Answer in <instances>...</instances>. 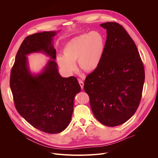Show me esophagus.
Returning a JSON list of instances; mask_svg holds the SVG:
<instances>
[{"label":"esophagus","instance_id":"1","mask_svg":"<svg viewBox=\"0 0 158 158\" xmlns=\"http://www.w3.org/2000/svg\"><path fill=\"white\" fill-rule=\"evenodd\" d=\"M78 81H79V84L81 85V89H83L84 88V82L82 80H81V79H78Z\"/></svg>","mask_w":158,"mask_h":158}]
</instances>
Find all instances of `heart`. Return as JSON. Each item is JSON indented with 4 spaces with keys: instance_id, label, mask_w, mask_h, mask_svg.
I'll return each instance as SVG.
<instances>
[{
    "instance_id": "1",
    "label": "heart",
    "mask_w": 158,
    "mask_h": 158,
    "mask_svg": "<svg viewBox=\"0 0 158 158\" xmlns=\"http://www.w3.org/2000/svg\"><path fill=\"white\" fill-rule=\"evenodd\" d=\"M105 40L102 34L93 31L78 35L67 42L63 48V56H59L57 63L67 73L76 70L75 62L81 70L91 73L99 67L104 52Z\"/></svg>"
}]
</instances>
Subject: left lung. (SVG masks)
Here are the masks:
<instances>
[{"mask_svg": "<svg viewBox=\"0 0 158 158\" xmlns=\"http://www.w3.org/2000/svg\"><path fill=\"white\" fill-rule=\"evenodd\" d=\"M107 30L102 60L89 74L84 89L98 121L114 127L129 120L141 99L144 68L138 48L125 29L108 22L101 24Z\"/></svg>", "mask_w": 158, "mask_h": 158, "instance_id": "1", "label": "left lung"}]
</instances>
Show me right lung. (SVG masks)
Instances as JSON below:
<instances>
[{
    "mask_svg": "<svg viewBox=\"0 0 158 158\" xmlns=\"http://www.w3.org/2000/svg\"><path fill=\"white\" fill-rule=\"evenodd\" d=\"M56 31L27 36L22 42L11 69L10 87L19 114L35 128L49 134L63 131L70 123L75 96L81 87L74 76L62 77L52 45ZM42 52L52 59L40 74L28 69L26 56Z\"/></svg>",
    "mask_w": 158,
    "mask_h": 158,
    "instance_id": "add662e5",
    "label": "right lung"
}]
</instances>
